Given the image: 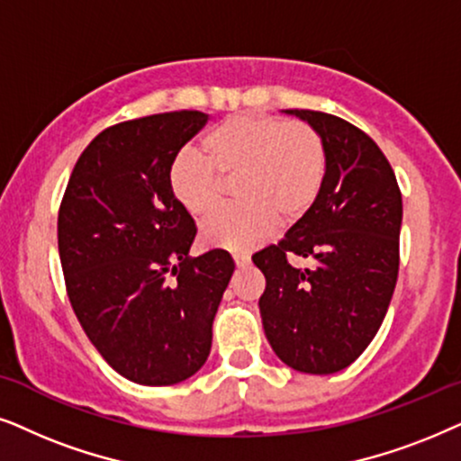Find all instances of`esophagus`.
Instances as JSON below:
<instances>
[{
    "mask_svg": "<svg viewBox=\"0 0 461 461\" xmlns=\"http://www.w3.org/2000/svg\"><path fill=\"white\" fill-rule=\"evenodd\" d=\"M234 263H236V267H247L250 263V257L238 253V255H234Z\"/></svg>",
    "mask_w": 461,
    "mask_h": 461,
    "instance_id": "34e87169",
    "label": "esophagus"
}]
</instances>
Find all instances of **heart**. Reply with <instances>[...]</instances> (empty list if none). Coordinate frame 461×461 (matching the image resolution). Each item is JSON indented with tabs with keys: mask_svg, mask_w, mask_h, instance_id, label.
Here are the masks:
<instances>
[{
	"mask_svg": "<svg viewBox=\"0 0 461 461\" xmlns=\"http://www.w3.org/2000/svg\"><path fill=\"white\" fill-rule=\"evenodd\" d=\"M200 151L176 153L168 187L181 208L206 219L223 200V181L234 179L238 204L202 227L206 247L240 253L259 247L276 223L302 221L321 194L327 175V145L305 122L238 113L221 120L200 139Z\"/></svg>",
	"mask_w": 461,
	"mask_h": 461,
	"instance_id": "b5f03b06",
	"label": "heart"
}]
</instances>
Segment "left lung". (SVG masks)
<instances>
[{"label": "left lung", "mask_w": 461, "mask_h": 461, "mask_svg": "<svg viewBox=\"0 0 461 461\" xmlns=\"http://www.w3.org/2000/svg\"><path fill=\"white\" fill-rule=\"evenodd\" d=\"M327 145L321 194L278 244L253 255L266 276L263 330L282 363L329 375L365 352L382 327L398 278L402 195L369 134L337 115L288 109ZM288 256L308 258L293 267Z\"/></svg>", "instance_id": "8db88e82"}]
</instances>
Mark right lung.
<instances>
[{
  "instance_id": "1",
  "label": "right lung",
  "mask_w": 461,
  "mask_h": 461,
  "mask_svg": "<svg viewBox=\"0 0 461 461\" xmlns=\"http://www.w3.org/2000/svg\"><path fill=\"white\" fill-rule=\"evenodd\" d=\"M202 112L153 113L98 132L59 208V255L79 324L98 354L140 385L192 377L211 354L212 318L234 261L189 257L195 223L168 187Z\"/></svg>"
}]
</instances>
